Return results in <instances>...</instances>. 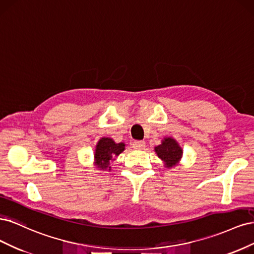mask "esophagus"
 <instances>
[{"label":"esophagus","instance_id":"34e87169","mask_svg":"<svg viewBox=\"0 0 254 254\" xmlns=\"http://www.w3.org/2000/svg\"><path fill=\"white\" fill-rule=\"evenodd\" d=\"M132 147L134 149H143L145 147V142L144 141H134L132 143Z\"/></svg>","mask_w":254,"mask_h":254}]
</instances>
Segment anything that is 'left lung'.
Wrapping results in <instances>:
<instances>
[{
	"label": "left lung",
	"mask_w": 254,
	"mask_h": 254,
	"mask_svg": "<svg viewBox=\"0 0 254 254\" xmlns=\"http://www.w3.org/2000/svg\"><path fill=\"white\" fill-rule=\"evenodd\" d=\"M155 152L167 170L179 165L183 156L182 147L173 136H164L161 144L155 147Z\"/></svg>",
	"instance_id": "left-lung-1"
}]
</instances>
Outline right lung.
Here are the masks:
<instances>
[{"mask_svg":"<svg viewBox=\"0 0 254 254\" xmlns=\"http://www.w3.org/2000/svg\"><path fill=\"white\" fill-rule=\"evenodd\" d=\"M124 142L117 143L111 137L103 136L98 140L94 149V165L99 171H111L110 163L125 150Z\"/></svg>","mask_w":254,"mask_h":254,"instance_id":"obj_1","label":"right lung"}]
</instances>
